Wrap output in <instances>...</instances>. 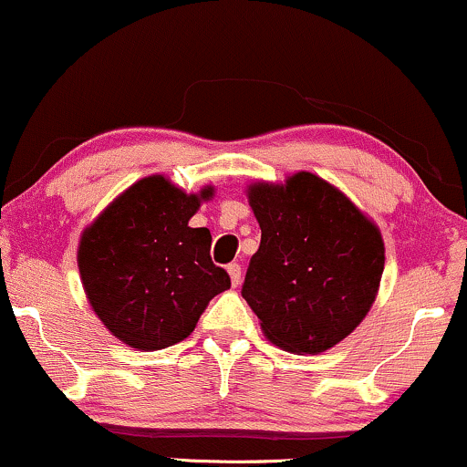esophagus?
Masks as SVG:
<instances>
[{
    "label": "esophagus",
    "instance_id": "obj_1",
    "mask_svg": "<svg viewBox=\"0 0 467 467\" xmlns=\"http://www.w3.org/2000/svg\"><path fill=\"white\" fill-rule=\"evenodd\" d=\"M226 270H228V276H230V283H233V287H237L239 281H241V265L239 264H230Z\"/></svg>",
    "mask_w": 467,
    "mask_h": 467
}]
</instances>
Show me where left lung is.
<instances>
[{
	"label": "left lung",
	"instance_id": "8db88e82",
	"mask_svg": "<svg viewBox=\"0 0 467 467\" xmlns=\"http://www.w3.org/2000/svg\"><path fill=\"white\" fill-rule=\"evenodd\" d=\"M248 202L261 226L241 294L272 345L323 353L345 340L373 307L384 241L334 184L309 171L285 182H252Z\"/></svg>",
	"mask_w": 467,
	"mask_h": 467
}]
</instances>
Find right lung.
<instances>
[{
	"label": "right lung",
	"instance_id": "obj_1",
	"mask_svg": "<svg viewBox=\"0 0 467 467\" xmlns=\"http://www.w3.org/2000/svg\"><path fill=\"white\" fill-rule=\"evenodd\" d=\"M213 192H186L164 175H149L80 234L85 296L131 349L158 351L189 337L208 303L230 287L226 270L211 259V230L189 226Z\"/></svg>",
	"mask_w": 467,
	"mask_h": 467
}]
</instances>
